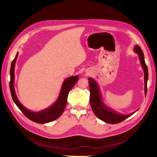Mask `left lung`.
<instances>
[{"label": "left lung", "mask_w": 157, "mask_h": 157, "mask_svg": "<svg viewBox=\"0 0 157 157\" xmlns=\"http://www.w3.org/2000/svg\"><path fill=\"white\" fill-rule=\"evenodd\" d=\"M134 52L138 55L139 59L141 65V68H143L144 71V83L145 89L144 93L146 96L147 94V84L148 80V69L147 67L145 64L144 59V55L139 45H136L134 48ZM89 88H90V104L91 106L94 115L97 117L104 122L109 124H117L122 122L123 121L126 119L133 115L135 112L138 111V109L135 112L131 113L128 115L121 114L116 112L112 108H110L108 105H106L102 101V95H101L100 90L98 85L96 81L89 78Z\"/></svg>", "instance_id": "8db88e82"}]
</instances>
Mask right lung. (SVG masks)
I'll list each match as a JSON object with an SVG mask.
<instances>
[{
    "label": "right lung",
    "mask_w": 157,
    "mask_h": 157,
    "mask_svg": "<svg viewBox=\"0 0 157 157\" xmlns=\"http://www.w3.org/2000/svg\"><path fill=\"white\" fill-rule=\"evenodd\" d=\"M18 56V53H17L16 57L11 64L10 68V89L12 94V97L14 103L16 104L18 108L21 111L22 113L26 116V117L35 123L39 124H44L52 122V121L56 120L63 113L65 109L66 105L67 103L68 95L70 90L75 85V83L78 82L79 79L78 75H74V76H70L65 79L62 85L61 89L59 93V97L53 104L49 107L45 108L43 110L39 111V112H32L27 108H25L21 103L19 102L14 89V70L15 65Z\"/></svg>",
    "instance_id": "1"
}]
</instances>
